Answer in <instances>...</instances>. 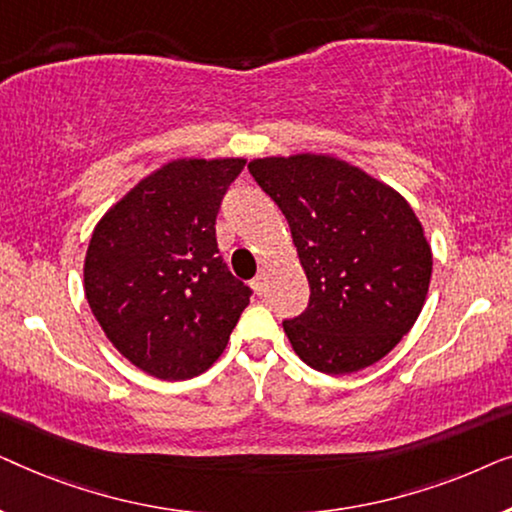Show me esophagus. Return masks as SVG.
<instances>
[{
	"mask_svg": "<svg viewBox=\"0 0 512 512\" xmlns=\"http://www.w3.org/2000/svg\"><path fill=\"white\" fill-rule=\"evenodd\" d=\"M251 289L256 291V296H263V291H265V279H263L261 275L251 279Z\"/></svg>",
	"mask_w": 512,
	"mask_h": 512,
	"instance_id": "34e87169",
	"label": "esophagus"
}]
</instances>
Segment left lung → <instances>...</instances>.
Returning a JSON list of instances; mask_svg holds the SVG:
<instances>
[{
  "instance_id": "obj_1",
  "label": "left lung",
  "mask_w": 512,
  "mask_h": 512,
  "mask_svg": "<svg viewBox=\"0 0 512 512\" xmlns=\"http://www.w3.org/2000/svg\"><path fill=\"white\" fill-rule=\"evenodd\" d=\"M291 228L310 300L284 333L307 366L347 375L394 349L422 312L431 249L408 202L328 156L249 163Z\"/></svg>"
}]
</instances>
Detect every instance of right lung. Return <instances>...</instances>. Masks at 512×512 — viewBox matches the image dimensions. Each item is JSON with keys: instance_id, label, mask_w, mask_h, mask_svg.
I'll return each mask as SVG.
<instances>
[{"instance_id": "1", "label": "right lung", "mask_w": 512, "mask_h": 512, "mask_svg": "<svg viewBox=\"0 0 512 512\" xmlns=\"http://www.w3.org/2000/svg\"><path fill=\"white\" fill-rule=\"evenodd\" d=\"M244 160H174L97 223L86 298L102 331L137 368L188 380L212 366L249 305L216 244V216Z\"/></svg>"}]
</instances>
